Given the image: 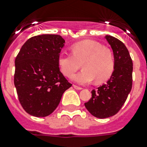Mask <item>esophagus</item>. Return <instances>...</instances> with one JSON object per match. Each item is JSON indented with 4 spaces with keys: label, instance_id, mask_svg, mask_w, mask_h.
<instances>
[{
    "label": "esophagus",
    "instance_id": "1",
    "mask_svg": "<svg viewBox=\"0 0 147 147\" xmlns=\"http://www.w3.org/2000/svg\"><path fill=\"white\" fill-rule=\"evenodd\" d=\"M73 87L77 90H82V88L79 87V86H77V85H73Z\"/></svg>",
    "mask_w": 147,
    "mask_h": 147
}]
</instances>
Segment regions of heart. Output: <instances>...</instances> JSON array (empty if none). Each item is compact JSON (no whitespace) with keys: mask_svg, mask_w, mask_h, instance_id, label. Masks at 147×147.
Returning <instances> with one entry per match:
<instances>
[{"mask_svg":"<svg viewBox=\"0 0 147 147\" xmlns=\"http://www.w3.org/2000/svg\"><path fill=\"white\" fill-rule=\"evenodd\" d=\"M71 54H60L58 65L65 76L70 77L82 66L83 70L72 76V80L85 85L94 80L102 82L114 72L115 60L112 51L93 40H83L71 45Z\"/></svg>","mask_w":147,"mask_h":147,"instance_id":"b5f03b06","label":"heart"}]
</instances>
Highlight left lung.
I'll return each instance as SVG.
<instances>
[{
    "mask_svg": "<svg viewBox=\"0 0 147 147\" xmlns=\"http://www.w3.org/2000/svg\"><path fill=\"white\" fill-rule=\"evenodd\" d=\"M105 38L114 52V72L107 83L92 90V98L85 103L88 111L98 118L114 116L121 110L133 82V62L126 46L114 36H106Z\"/></svg>",
    "mask_w": 147,
    "mask_h": 147,
    "instance_id": "obj_1",
    "label": "left lung"
}]
</instances>
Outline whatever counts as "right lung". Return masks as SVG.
Returning <instances> with one entry per match:
<instances>
[{"label":"right lung","mask_w":147,"mask_h":147,"mask_svg":"<svg viewBox=\"0 0 147 147\" xmlns=\"http://www.w3.org/2000/svg\"><path fill=\"white\" fill-rule=\"evenodd\" d=\"M64 43L59 35L35 36L23 45L15 59L13 82L17 96L25 111L32 116L52 114L62 94L71 86L58 65Z\"/></svg>","instance_id":"add662e5"}]
</instances>
